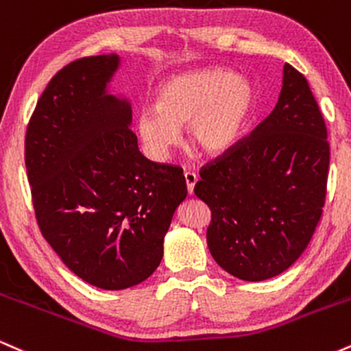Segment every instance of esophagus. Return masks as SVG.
I'll return each mask as SVG.
<instances>
[{"label":"esophagus","instance_id":"esophagus-1","mask_svg":"<svg viewBox=\"0 0 351 351\" xmlns=\"http://www.w3.org/2000/svg\"><path fill=\"white\" fill-rule=\"evenodd\" d=\"M184 181H186L188 193H189V195H193V193H195V184H196V181H198V176H196V173H193V171L184 173Z\"/></svg>","mask_w":351,"mask_h":351}]
</instances>
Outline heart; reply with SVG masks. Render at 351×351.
Returning <instances> with one entry per match:
<instances>
[{
    "label": "heart",
    "instance_id": "1",
    "mask_svg": "<svg viewBox=\"0 0 351 351\" xmlns=\"http://www.w3.org/2000/svg\"><path fill=\"white\" fill-rule=\"evenodd\" d=\"M256 112V88L224 69H199L171 75L158 88L156 107H145L136 119L140 138L155 158L178 145L181 128L201 153L224 156L234 152Z\"/></svg>",
    "mask_w": 351,
    "mask_h": 351
}]
</instances>
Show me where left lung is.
I'll list each match as a JSON object with an SVG mask.
<instances>
[{
	"label": "left lung",
	"instance_id": "left-lung-1",
	"mask_svg": "<svg viewBox=\"0 0 351 351\" xmlns=\"http://www.w3.org/2000/svg\"><path fill=\"white\" fill-rule=\"evenodd\" d=\"M327 127L307 79L284 66L279 102L234 152L201 168L211 256L241 280L279 276L305 251L327 195Z\"/></svg>",
	"mask_w": 351,
	"mask_h": 351
}]
</instances>
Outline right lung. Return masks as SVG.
Returning a JSON list of instances; mask_svg holds the SVG:
<instances>
[{
	"mask_svg": "<svg viewBox=\"0 0 351 351\" xmlns=\"http://www.w3.org/2000/svg\"><path fill=\"white\" fill-rule=\"evenodd\" d=\"M117 54L62 67L26 130V170L44 239L75 276L106 291L134 287L156 271L183 170L138 150L127 99L108 94Z\"/></svg>",
	"mask_w": 351,
	"mask_h": 351,
	"instance_id": "right-lung-1",
	"label": "right lung"
}]
</instances>
